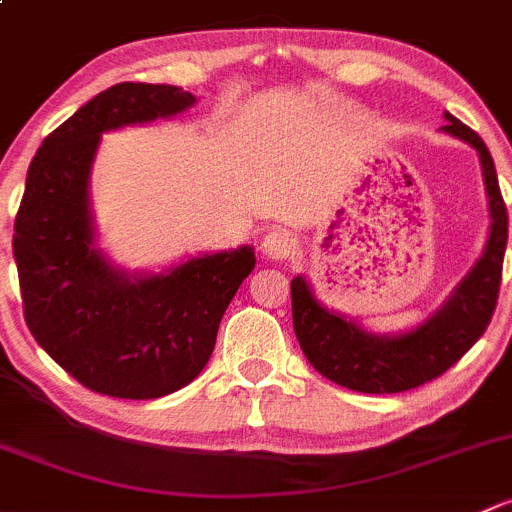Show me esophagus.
I'll list each match as a JSON object with an SVG mask.
<instances>
[{
  "label": "esophagus",
  "mask_w": 512,
  "mask_h": 512,
  "mask_svg": "<svg viewBox=\"0 0 512 512\" xmlns=\"http://www.w3.org/2000/svg\"><path fill=\"white\" fill-rule=\"evenodd\" d=\"M261 249L268 258H288L295 249V236L286 229H273L263 236Z\"/></svg>",
  "instance_id": "1"
}]
</instances>
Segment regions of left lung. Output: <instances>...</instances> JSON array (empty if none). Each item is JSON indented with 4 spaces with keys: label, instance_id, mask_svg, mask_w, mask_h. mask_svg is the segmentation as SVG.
<instances>
[{
    "label": "left lung",
    "instance_id": "obj_1",
    "mask_svg": "<svg viewBox=\"0 0 512 512\" xmlns=\"http://www.w3.org/2000/svg\"><path fill=\"white\" fill-rule=\"evenodd\" d=\"M444 130L476 147L481 157L491 207V236L481 261L458 283L439 313L412 333L379 337L325 310L303 276L291 281L293 330L300 350L315 370L340 387L365 394H397L421 387L456 365L491 323L503 278L508 212L486 142L451 113H446Z\"/></svg>",
    "mask_w": 512,
    "mask_h": 512
}]
</instances>
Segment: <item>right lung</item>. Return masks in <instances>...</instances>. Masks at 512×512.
<instances>
[{
	"label": "right lung",
	"instance_id": "right-lung-1",
	"mask_svg": "<svg viewBox=\"0 0 512 512\" xmlns=\"http://www.w3.org/2000/svg\"><path fill=\"white\" fill-rule=\"evenodd\" d=\"M192 93L118 83L78 108L36 150L14 219L26 328L83 387L157 399L209 362L226 305L254 271L251 246L199 256L175 271L130 278L93 249L88 172L100 133L170 118Z\"/></svg>",
	"mask_w": 512,
	"mask_h": 512
}]
</instances>
